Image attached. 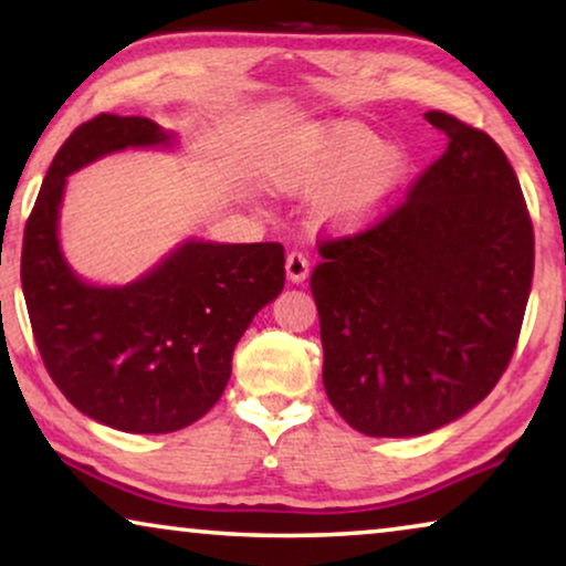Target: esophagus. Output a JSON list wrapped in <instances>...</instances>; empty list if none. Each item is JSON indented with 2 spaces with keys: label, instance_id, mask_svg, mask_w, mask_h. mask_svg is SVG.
Listing matches in <instances>:
<instances>
[{
  "label": "esophagus",
  "instance_id": "1",
  "mask_svg": "<svg viewBox=\"0 0 566 566\" xmlns=\"http://www.w3.org/2000/svg\"><path fill=\"white\" fill-rule=\"evenodd\" d=\"M285 275H289L291 283H304L308 277V260L304 252H289V258H285Z\"/></svg>",
  "mask_w": 566,
  "mask_h": 566
}]
</instances>
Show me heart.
I'll use <instances>...</instances> for the list:
<instances>
[{"instance_id":"1","label":"heart","mask_w":566,"mask_h":566,"mask_svg":"<svg viewBox=\"0 0 566 566\" xmlns=\"http://www.w3.org/2000/svg\"><path fill=\"white\" fill-rule=\"evenodd\" d=\"M409 172V154L358 120H327L291 138L275 161L283 190L324 196V221L337 231L374 227L397 206Z\"/></svg>"}]
</instances>
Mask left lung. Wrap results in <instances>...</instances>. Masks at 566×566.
<instances>
[{
	"mask_svg": "<svg viewBox=\"0 0 566 566\" xmlns=\"http://www.w3.org/2000/svg\"><path fill=\"white\" fill-rule=\"evenodd\" d=\"M448 149L397 211L322 244L312 275L322 381L363 436L417 438L459 420L513 358L533 281V227L497 144L440 111Z\"/></svg>",
	"mask_w": 566,
	"mask_h": 566,
	"instance_id": "1",
	"label": "left lung"
}]
</instances>
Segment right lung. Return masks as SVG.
<instances>
[{
  "mask_svg": "<svg viewBox=\"0 0 566 566\" xmlns=\"http://www.w3.org/2000/svg\"><path fill=\"white\" fill-rule=\"evenodd\" d=\"M177 146V134L149 118L103 113L84 123L53 157L22 239V293L53 384L82 415L138 436L188 428L219 401L239 337L285 283L277 242L190 237L123 285L92 283L69 265V175L118 151Z\"/></svg>",
  "mask_w": 566,
  "mask_h": 566,
  "instance_id": "right-lung-1",
  "label": "right lung"
}]
</instances>
